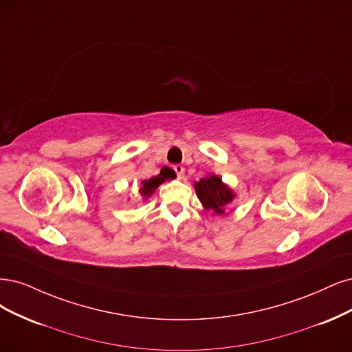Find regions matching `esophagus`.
<instances>
[{
    "label": "esophagus",
    "mask_w": 352,
    "mask_h": 352,
    "mask_svg": "<svg viewBox=\"0 0 352 352\" xmlns=\"http://www.w3.org/2000/svg\"><path fill=\"white\" fill-rule=\"evenodd\" d=\"M174 171L177 173V177L181 179L184 177V166H181V165H175L174 166Z\"/></svg>",
    "instance_id": "obj_1"
}]
</instances>
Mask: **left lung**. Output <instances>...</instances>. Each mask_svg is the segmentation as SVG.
<instances>
[{
    "mask_svg": "<svg viewBox=\"0 0 352 352\" xmlns=\"http://www.w3.org/2000/svg\"><path fill=\"white\" fill-rule=\"evenodd\" d=\"M195 190L203 209L218 214V217H222L226 206H230L236 199L235 191L228 184H225L219 175L213 173L196 181Z\"/></svg>",
    "mask_w": 352,
    "mask_h": 352,
    "instance_id": "obj_1",
    "label": "left lung"
}]
</instances>
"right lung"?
<instances>
[{
	"instance_id": "right-lung-1",
	"label": "right lung",
	"mask_w": 352,
	"mask_h": 352,
	"mask_svg": "<svg viewBox=\"0 0 352 352\" xmlns=\"http://www.w3.org/2000/svg\"><path fill=\"white\" fill-rule=\"evenodd\" d=\"M168 178H169V175H168L166 173L161 171L160 175L152 177V178H149V179H142V183H140L139 190H138L140 197H142L143 200L149 199V197L153 195V192L156 191V188L160 187L162 183H165V181H166Z\"/></svg>"
}]
</instances>
